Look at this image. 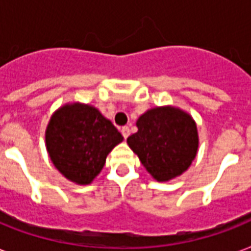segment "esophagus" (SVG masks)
<instances>
[{
    "label": "esophagus",
    "instance_id": "1",
    "mask_svg": "<svg viewBox=\"0 0 251 251\" xmlns=\"http://www.w3.org/2000/svg\"><path fill=\"white\" fill-rule=\"evenodd\" d=\"M121 133H122V135H124V138H127V137H129L130 135V129H129V126H124V127H122L121 129Z\"/></svg>",
    "mask_w": 251,
    "mask_h": 251
}]
</instances>
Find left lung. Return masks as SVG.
<instances>
[{"label":"left lung","instance_id":"1","mask_svg":"<svg viewBox=\"0 0 251 251\" xmlns=\"http://www.w3.org/2000/svg\"><path fill=\"white\" fill-rule=\"evenodd\" d=\"M137 127L127 145L156 180H170L191 166L199 138L189 114L168 106L151 109L138 118Z\"/></svg>","mask_w":251,"mask_h":251}]
</instances>
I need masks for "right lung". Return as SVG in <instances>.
<instances>
[{
    "instance_id": "1",
    "label": "right lung",
    "mask_w": 251,
    "mask_h": 251,
    "mask_svg": "<svg viewBox=\"0 0 251 251\" xmlns=\"http://www.w3.org/2000/svg\"><path fill=\"white\" fill-rule=\"evenodd\" d=\"M124 137L91 105H66L46 130V145L53 166L77 184H89L105 166L106 155Z\"/></svg>"
}]
</instances>
